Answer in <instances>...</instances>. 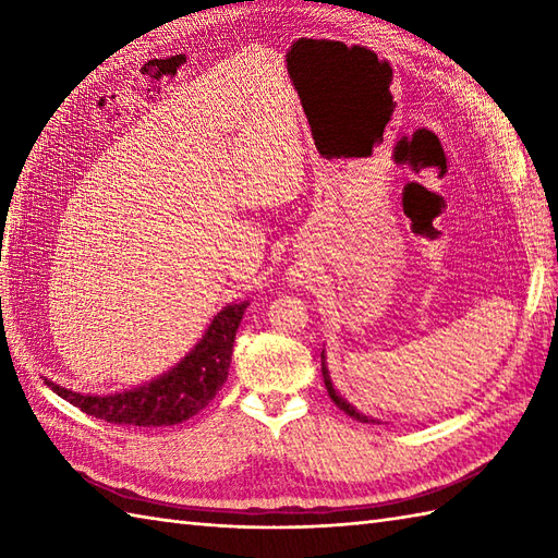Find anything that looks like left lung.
Wrapping results in <instances>:
<instances>
[{"instance_id": "1", "label": "left lung", "mask_w": 558, "mask_h": 558, "mask_svg": "<svg viewBox=\"0 0 558 558\" xmlns=\"http://www.w3.org/2000/svg\"><path fill=\"white\" fill-rule=\"evenodd\" d=\"M322 357H324V354H322ZM322 372H324V384H326V388H328V396H330V400H333L336 405H338L342 412H348L350 417L360 420V422H374V420H369V417H364V414H360L357 410H354V408L350 405V402H348L345 398H340V396L336 393V388H333V384H330V378H328V369H326L324 364H322Z\"/></svg>"}]
</instances>
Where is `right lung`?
Masks as SVG:
<instances>
[{
	"instance_id": "add662e5",
	"label": "right lung",
	"mask_w": 558,
	"mask_h": 558,
	"mask_svg": "<svg viewBox=\"0 0 558 558\" xmlns=\"http://www.w3.org/2000/svg\"><path fill=\"white\" fill-rule=\"evenodd\" d=\"M244 310L246 302L225 306L213 318L204 340L186 354L184 362L160 376L158 381L134 390L114 396H81L47 381V378L45 381L71 405L105 422L132 426H168L184 422L198 410H204L218 396L222 384L228 381L234 333L240 328Z\"/></svg>"
}]
</instances>
